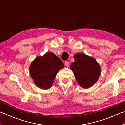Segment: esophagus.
Here are the masks:
<instances>
[{
	"mask_svg": "<svg viewBox=\"0 0 125 125\" xmlns=\"http://www.w3.org/2000/svg\"><path fill=\"white\" fill-rule=\"evenodd\" d=\"M64 64H65V65L66 67H68L69 65V62L68 61H65V62H64Z\"/></svg>",
	"mask_w": 125,
	"mask_h": 125,
	"instance_id": "1",
	"label": "esophagus"
}]
</instances>
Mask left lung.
<instances>
[{"mask_svg":"<svg viewBox=\"0 0 125 125\" xmlns=\"http://www.w3.org/2000/svg\"><path fill=\"white\" fill-rule=\"evenodd\" d=\"M74 58L75 61L72 63L70 68L79 85L87 89L94 85L101 74V67L96 60L80 53L75 54Z\"/></svg>","mask_w":125,"mask_h":125,"instance_id":"8db88e82","label":"left lung"}]
</instances>
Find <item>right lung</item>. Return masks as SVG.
<instances>
[{
  "instance_id": "1",
  "label": "right lung",
  "mask_w": 125,
  "mask_h": 125,
  "mask_svg": "<svg viewBox=\"0 0 125 125\" xmlns=\"http://www.w3.org/2000/svg\"><path fill=\"white\" fill-rule=\"evenodd\" d=\"M64 64L53 53L47 52L38 56L30 65L29 71L35 85L42 89L51 87L54 78Z\"/></svg>"
}]
</instances>
